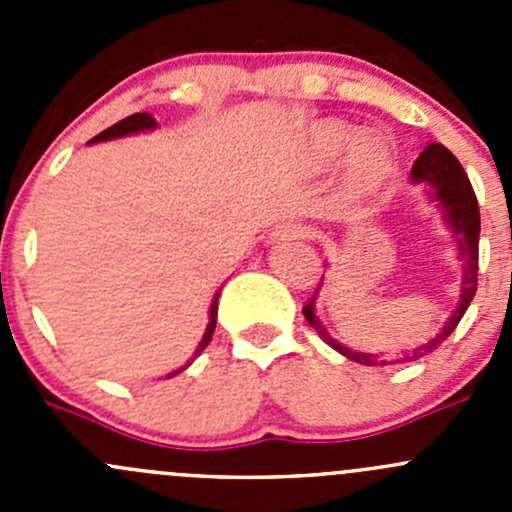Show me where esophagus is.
I'll return each instance as SVG.
<instances>
[{
	"mask_svg": "<svg viewBox=\"0 0 512 512\" xmlns=\"http://www.w3.org/2000/svg\"><path fill=\"white\" fill-rule=\"evenodd\" d=\"M299 237H309V227L299 220H285L272 232V240H299Z\"/></svg>",
	"mask_w": 512,
	"mask_h": 512,
	"instance_id": "obj_1",
	"label": "esophagus"
}]
</instances>
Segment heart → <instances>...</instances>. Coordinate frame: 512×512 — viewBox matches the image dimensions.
I'll use <instances>...</instances> for the list:
<instances>
[{"mask_svg":"<svg viewBox=\"0 0 512 512\" xmlns=\"http://www.w3.org/2000/svg\"><path fill=\"white\" fill-rule=\"evenodd\" d=\"M347 123H322L312 131V153L319 163H332L347 150V185L354 193H371L391 178L396 153L381 136H364Z\"/></svg>","mask_w":512,"mask_h":512,"instance_id":"heart-1","label":"heart"}]
</instances>
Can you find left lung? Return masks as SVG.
Here are the masks:
<instances>
[{
  "label": "left lung",
  "mask_w": 512,
  "mask_h": 512,
  "mask_svg": "<svg viewBox=\"0 0 512 512\" xmlns=\"http://www.w3.org/2000/svg\"><path fill=\"white\" fill-rule=\"evenodd\" d=\"M416 183H426L428 185V198L436 200L443 210V220H446L448 227L453 230L458 242V255L463 260V285H461V302H458L456 312L453 317L448 319L446 327L441 329V334H436V339H431L428 344L423 347L414 349L411 354L399 356L396 361L384 359L379 354H361L354 352V349L342 347L339 342H334L324 327L319 324V319L314 317V297L309 299L307 304L302 307L304 319L314 327V332L324 339L332 349H337L339 354H344L347 359L359 361L364 366H389V364H399V361H416L421 356L436 352L448 337H451L453 329L458 327V322L463 319L466 314L468 304L471 299L476 297V289H478V235H480V213H478V200L476 193H473V185L468 180L466 170L463 165L458 163V158L453 156L448 148H443L441 143H431L421 156L416 158L414 170H411Z\"/></svg>",
  "instance_id": "left-lung-1"
}]
</instances>
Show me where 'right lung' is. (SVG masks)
<instances>
[{
  "mask_svg": "<svg viewBox=\"0 0 512 512\" xmlns=\"http://www.w3.org/2000/svg\"><path fill=\"white\" fill-rule=\"evenodd\" d=\"M148 128H156V118L148 116V113H133V116L123 118V121L113 123L111 128H106V131L98 133V136L91 138V143H94V141H108V138H118V136H128V133H136V131H148ZM218 297H220V294H215L213 307H210V324H208V329H205V337H203V342H200L198 354L203 352V349L210 344V339H213L215 322H218ZM183 369H185V366H183ZM183 369H178V371H173V374H168V379H170V376L180 374V371H183Z\"/></svg>",
  "mask_w": 512,
  "mask_h": 512,
  "instance_id": "add662e5",
  "label": "right lung"
}]
</instances>
